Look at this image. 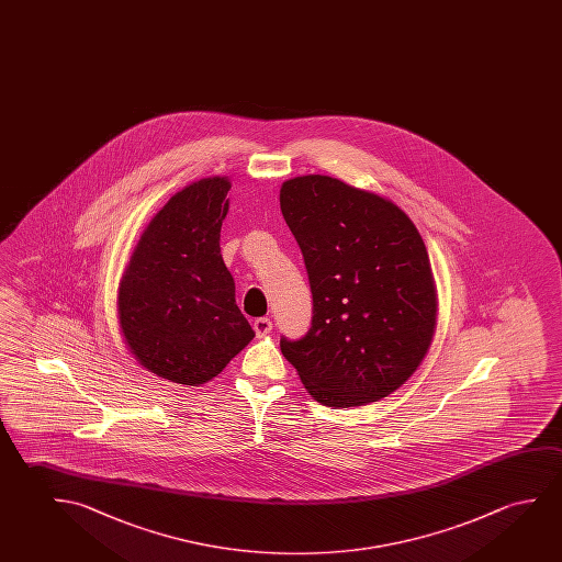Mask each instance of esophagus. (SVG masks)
Wrapping results in <instances>:
<instances>
[{
	"mask_svg": "<svg viewBox=\"0 0 562 562\" xmlns=\"http://www.w3.org/2000/svg\"><path fill=\"white\" fill-rule=\"evenodd\" d=\"M252 327H255L257 337H265V335L272 330V321L268 319V317H259V319H255Z\"/></svg>",
	"mask_w": 562,
	"mask_h": 562,
	"instance_id": "1",
	"label": "esophagus"
}]
</instances>
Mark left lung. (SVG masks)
<instances>
[{"label":"left lung","mask_w":562,"mask_h":562,"mask_svg":"<svg viewBox=\"0 0 562 562\" xmlns=\"http://www.w3.org/2000/svg\"><path fill=\"white\" fill-rule=\"evenodd\" d=\"M280 210L302 249L312 328L280 340L317 403L360 406L397 391L423 363L438 292L413 220L372 190L327 175L282 182Z\"/></svg>","instance_id":"1"}]
</instances>
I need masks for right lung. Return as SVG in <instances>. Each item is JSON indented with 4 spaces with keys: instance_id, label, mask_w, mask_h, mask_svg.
<instances>
[{
    "instance_id": "right-lung-1",
    "label": "right lung",
    "mask_w": 562,
    "mask_h": 562,
    "mask_svg": "<svg viewBox=\"0 0 562 562\" xmlns=\"http://www.w3.org/2000/svg\"><path fill=\"white\" fill-rule=\"evenodd\" d=\"M232 181L207 177L179 190L147 224L124 268L116 312L124 345L161 380L199 387L249 345L220 255Z\"/></svg>"
}]
</instances>
